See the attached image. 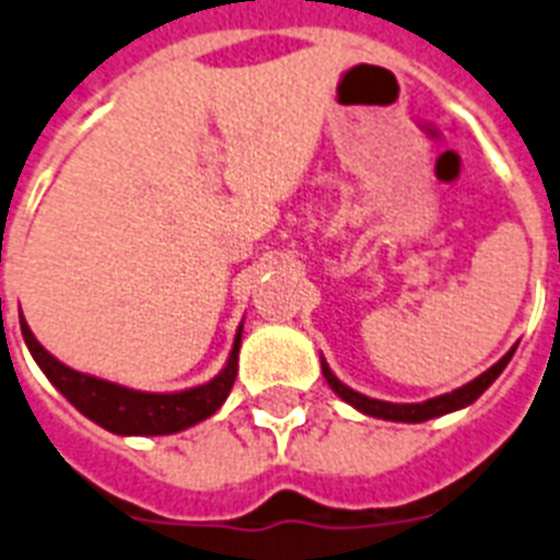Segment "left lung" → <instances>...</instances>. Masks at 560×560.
<instances>
[{"label": "left lung", "instance_id": "left-lung-1", "mask_svg": "<svg viewBox=\"0 0 560 560\" xmlns=\"http://www.w3.org/2000/svg\"><path fill=\"white\" fill-rule=\"evenodd\" d=\"M510 358H512V352H506L501 360H498L495 366L487 369V372L480 374V377H475L472 383H466V386L450 392V395H441V397H432V400H423V404H386V400H374V397L360 395V392L349 389L346 383L337 381L326 363H323V374H326V381H329L331 389L343 397L346 404H352L354 409H360V412H366V415H372V418H383V420H404V423H420V420L438 418V415L455 412V409H464V406L472 404L475 397L483 395V392L492 386V381H495L498 374L506 369Z\"/></svg>", "mask_w": 560, "mask_h": 560}]
</instances>
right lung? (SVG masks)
I'll use <instances>...</instances> for the list:
<instances>
[{
	"label": "right lung",
	"instance_id": "add662e5",
	"mask_svg": "<svg viewBox=\"0 0 560 560\" xmlns=\"http://www.w3.org/2000/svg\"><path fill=\"white\" fill-rule=\"evenodd\" d=\"M22 323V337H25L27 349L39 363V369L48 374V381L80 409L85 418L100 423L108 432L117 435H171L179 429L194 427L206 420L208 415H214L223 400L229 397L234 377H237V352H240V329L234 349L229 354V363L214 381L206 386L188 392H174V395H148V392H133L117 386V383L100 381L91 374L73 372L57 358H50L39 346L27 323Z\"/></svg>",
	"mask_w": 560,
	"mask_h": 560
}]
</instances>
